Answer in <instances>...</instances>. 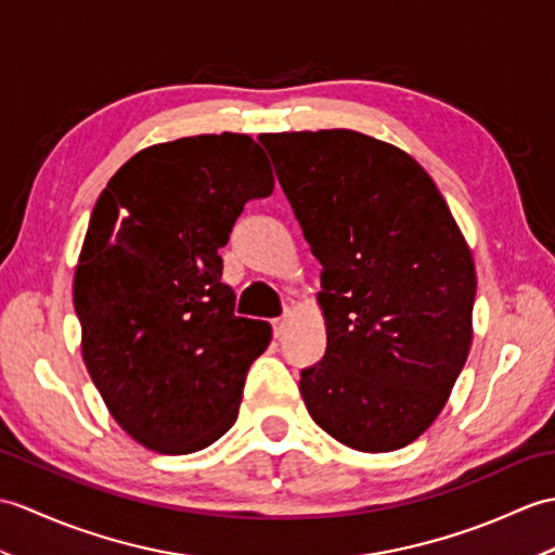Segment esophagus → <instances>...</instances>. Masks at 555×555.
<instances>
[{
	"label": "esophagus",
	"mask_w": 555,
	"mask_h": 555,
	"mask_svg": "<svg viewBox=\"0 0 555 555\" xmlns=\"http://www.w3.org/2000/svg\"><path fill=\"white\" fill-rule=\"evenodd\" d=\"M272 326H274V338H281L283 333H286V326H288V319L286 317H281V319H274L272 321Z\"/></svg>",
	"instance_id": "34e87169"
}]
</instances>
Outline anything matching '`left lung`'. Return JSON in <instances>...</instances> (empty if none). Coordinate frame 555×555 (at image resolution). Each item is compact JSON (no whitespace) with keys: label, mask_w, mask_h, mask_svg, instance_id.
Listing matches in <instances>:
<instances>
[{"label":"left lung","mask_w":555,"mask_h":555,"mask_svg":"<svg viewBox=\"0 0 555 555\" xmlns=\"http://www.w3.org/2000/svg\"><path fill=\"white\" fill-rule=\"evenodd\" d=\"M260 141L321 262L326 354L302 371L309 416L357 452L402 449L430 428L473 343V253L430 175L352 130Z\"/></svg>","instance_id":"left-lung-1"}]
</instances>
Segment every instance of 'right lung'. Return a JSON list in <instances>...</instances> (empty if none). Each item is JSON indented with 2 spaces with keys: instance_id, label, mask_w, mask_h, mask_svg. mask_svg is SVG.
<instances>
[{
  "instance_id": "1",
  "label": "right lung",
  "mask_w": 555,
  "mask_h": 555,
  "mask_svg": "<svg viewBox=\"0 0 555 555\" xmlns=\"http://www.w3.org/2000/svg\"><path fill=\"white\" fill-rule=\"evenodd\" d=\"M274 191L248 134L141 149L111 177L73 279L82 359L120 428L158 454H193L236 423L272 326L234 317L222 283L229 231Z\"/></svg>"
}]
</instances>
